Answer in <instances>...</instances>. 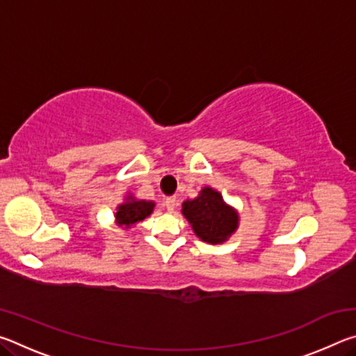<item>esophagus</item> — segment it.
I'll use <instances>...</instances> for the list:
<instances>
[{
  "instance_id": "1",
  "label": "esophagus",
  "mask_w": 356,
  "mask_h": 356,
  "mask_svg": "<svg viewBox=\"0 0 356 356\" xmlns=\"http://www.w3.org/2000/svg\"><path fill=\"white\" fill-rule=\"evenodd\" d=\"M165 206L168 209V212H172L174 209L177 206V197L176 196H168L165 200Z\"/></svg>"
}]
</instances>
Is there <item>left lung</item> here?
I'll return each mask as SVG.
<instances>
[{
  "instance_id": "1",
  "label": "left lung",
  "mask_w": 356,
  "mask_h": 356,
  "mask_svg": "<svg viewBox=\"0 0 356 356\" xmlns=\"http://www.w3.org/2000/svg\"><path fill=\"white\" fill-rule=\"evenodd\" d=\"M182 213L202 242L221 243L237 229L238 216L218 191L206 186L201 195L182 204Z\"/></svg>"
}]
</instances>
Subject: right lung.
<instances>
[{
    "instance_id": "obj_1",
    "label": "right lung",
    "mask_w": 356,
    "mask_h": 356,
    "mask_svg": "<svg viewBox=\"0 0 356 356\" xmlns=\"http://www.w3.org/2000/svg\"><path fill=\"white\" fill-rule=\"evenodd\" d=\"M154 202L136 201L134 197H129L127 202L120 204L116 212V220L120 226L130 227L138 221H143L146 216L152 213Z\"/></svg>"
}]
</instances>
